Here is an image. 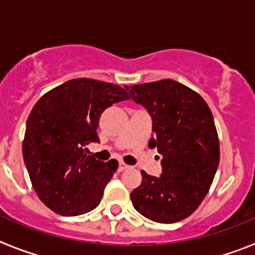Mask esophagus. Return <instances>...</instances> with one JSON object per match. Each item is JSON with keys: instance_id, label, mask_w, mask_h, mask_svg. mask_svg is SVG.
<instances>
[{"instance_id": "esophagus-1", "label": "esophagus", "mask_w": 255, "mask_h": 255, "mask_svg": "<svg viewBox=\"0 0 255 255\" xmlns=\"http://www.w3.org/2000/svg\"><path fill=\"white\" fill-rule=\"evenodd\" d=\"M129 167H130L129 164H126L124 161H120V164H119V171H125Z\"/></svg>"}]
</instances>
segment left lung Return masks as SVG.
Returning a JSON list of instances; mask_svg holds the SVG:
<instances>
[{
  "mask_svg": "<svg viewBox=\"0 0 255 255\" xmlns=\"http://www.w3.org/2000/svg\"><path fill=\"white\" fill-rule=\"evenodd\" d=\"M125 88L152 116L149 147L162 155L161 176L141 171V184L130 195L132 206L154 222H179L203 202L220 163L212 112L200 94L171 79Z\"/></svg>",
  "mask_w": 255,
  "mask_h": 255,
  "instance_id": "left-lung-1",
  "label": "left lung"
}]
</instances>
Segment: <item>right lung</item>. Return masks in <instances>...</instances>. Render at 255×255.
Instances as JSON below:
<instances>
[{"label": "right lung", "instance_id": "obj_1", "mask_svg": "<svg viewBox=\"0 0 255 255\" xmlns=\"http://www.w3.org/2000/svg\"><path fill=\"white\" fill-rule=\"evenodd\" d=\"M130 100L124 88L94 79H71L40 97L26 121L22 155L39 199L61 216H79L100 204L119 167L87 154L100 141L98 121L106 108Z\"/></svg>", "mask_w": 255, "mask_h": 255}]
</instances>
